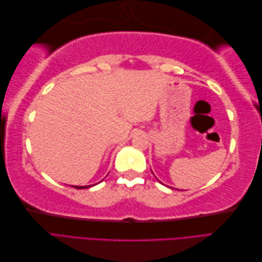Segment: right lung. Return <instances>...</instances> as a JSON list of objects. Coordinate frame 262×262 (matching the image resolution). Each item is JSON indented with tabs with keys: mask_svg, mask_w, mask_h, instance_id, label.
<instances>
[{
	"mask_svg": "<svg viewBox=\"0 0 262 262\" xmlns=\"http://www.w3.org/2000/svg\"><path fill=\"white\" fill-rule=\"evenodd\" d=\"M102 181V180H101ZM96 185V184H95ZM95 185H92V186H95ZM92 186H71V187H73V188H75V189H86V188H90V187H92Z\"/></svg>",
	"mask_w": 262,
	"mask_h": 262,
	"instance_id": "right-lung-1",
	"label": "right lung"
}]
</instances>
